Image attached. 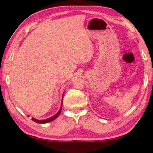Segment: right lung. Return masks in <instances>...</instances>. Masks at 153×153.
<instances>
[{
  "mask_svg": "<svg viewBox=\"0 0 153 153\" xmlns=\"http://www.w3.org/2000/svg\"><path fill=\"white\" fill-rule=\"evenodd\" d=\"M62 104H63V101H62V103H61V106L60 109H59V111H58V112L56 113L55 115L53 116V117H51L48 118V119H46V120H36L35 118L32 117V120L34 121V122L38 123H46L50 122V121H53L54 120H55L56 118H57V117H58V116H59V115H60V113H61V109H62Z\"/></svg>",
  "mask_w": 153,
  "mask_h": 153,
  "instance_id": "1",
  "label": "right lung"
}]
</instances>
